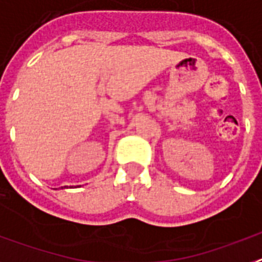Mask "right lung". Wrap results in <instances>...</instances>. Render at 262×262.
Masks as SVG:
<instances>
[{
    "label": "right lung",
    "mask_w": 262,
    "mask_h": 262,
    "mask_svg": "<svg viewBox=\"0 0 262 262\" xmlns=\"http://www.w3.org/2000/svg\"><path fill=\"white\" fill-rule=\"evenodd\" d=\"M65 187H67V186H65Z\"/></svg>",
    "instance_id": "1"
}]
</instances>
